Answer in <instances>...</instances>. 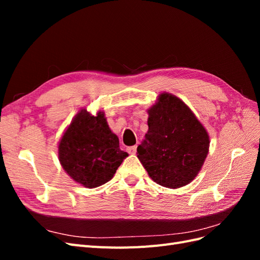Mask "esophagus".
I'll return each instance as SVG.
<instances>
[{"label":"esophagus","mask_w":260,"mask_h":260,"mask_svg":"<svg viewBox=\"0 0 260 260\" xmlns=\"http://www.w3.org/2000/svg\"><path fill=\"white\" fill-rule=\"evenodd\" d=\"M137 145H133V146H130V147H127V152L129 153V154H136L137 153Z\"/></svg>","instance_id":"esophagus-1"}]
</instances>
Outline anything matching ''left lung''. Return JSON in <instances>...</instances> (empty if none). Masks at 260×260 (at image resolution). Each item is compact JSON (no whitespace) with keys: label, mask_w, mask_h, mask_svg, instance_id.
<instances>
[{"label":"left lung","mask_w":260,"mask_h":260,"mask_svg":"<svg viewBox=\"0 0 260 260\" xmlns=\"http://www.w3.org/2000/svg\"><path fill=\"white\" fill-rule=\"evenodd\" d=\"M148 131L138 158L154 182L178 188L198 176L208 148L206 129L179 98L161 93L148 109Z\"/></svg>","instance_id":"8db88e82"}]
</instances>
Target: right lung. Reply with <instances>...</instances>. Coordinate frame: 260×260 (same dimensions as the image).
I'll return each instance as SVG.
<instances>
[{"instance_id": "1", "label": "right lung", "mask_w": 260, "mask_h": 260, "mask_svg": "<svg viewBox=\"0 0 260 260\" xmlns=\"http://www.w3.org/2000/svg\"><path fill=\"white\" fill-rule=\"evenodd\" d=\"M128 156L109 129L103 112L92 116L82 109L61 137L58 158L76 182L93 188L108 182Z\"/></svg>"}]
</instances>
